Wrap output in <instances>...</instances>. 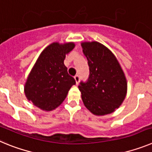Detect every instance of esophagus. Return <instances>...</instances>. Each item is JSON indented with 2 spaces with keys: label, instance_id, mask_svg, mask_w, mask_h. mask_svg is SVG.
<instances>
[{
  "label": "esophagus",
  "instance_id": "1",
  "mask_svg": "<svg viewBox=\"0 0 152 152\" xmlns=\"http://www.w3.org/2000/svg\"><path fill=\"white\" fill-rule=\"evenodd\" d=\"M75 80L76 81V84H79V81H80V77H79L78 75H76L75 76Z\"/></svg>",
  "mask_w": 152,
  "mask_h": 152
}]
</instances>
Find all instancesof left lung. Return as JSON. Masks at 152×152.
Instances as JSON below:
<instances>
[{
	"instance_id": "8db88e82",
	"label": "left lung",
	"mask_w": 152,
	"mask_h": 152,
	"mask_svg": "<svg viewBox=\"0 0 152 152\" xmlns=\"http://www.w3.org/2000/svg\"><path fill=\"white\" fill-rule=\"evenodd\" d=\"M90 68L86 83L78 88L84 106L95 116L112 113L120 107L127 93V80L117 58L96 41L81 42Z\"/></svg>"
}]
</instances>
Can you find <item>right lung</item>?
Segmentation results:
<instances>
[{
	"label": "right lung",
	"instance_id": "obj_1",
	"mask_svg": "<svg viewBox=\"0 0 152 152\" xmlns=\"http://www.w3.org/2000/svg\"><path fill=\"white\" fill-rule=\"evenodd\" d=\"M75 46L73 42H52L41 52L29 72L24 93L27 100L42 110L52 111L59 107L76 84L64 64L66 55Z\"/></svg>",
	"mask_w": 152,
	"mask_h": 152
}]
</instances>
